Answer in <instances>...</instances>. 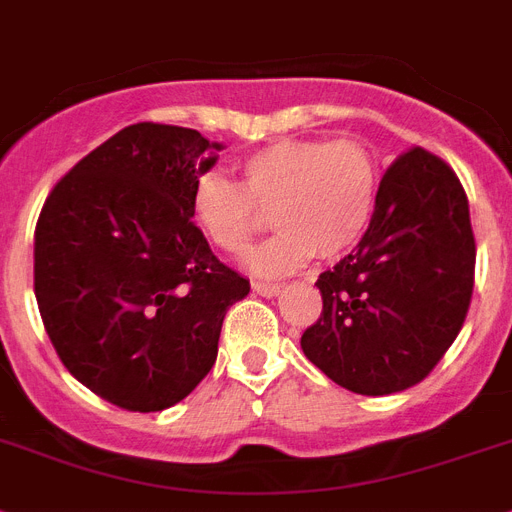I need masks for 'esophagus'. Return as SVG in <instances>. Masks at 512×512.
Segmentation results:
<instances>
[{"mask_svg": "<svg viewBox=\"0 0 512 512\" xmlns=\"http://www.w3.org/2000/svg\"><path fill=\"white\" fill-rule=\"evenodd\" d=\"M252 291H255V294H260V296H276L278 291H281V283H263V281H255L252 283Z\"/></svg>", "mask_w": 512, "mask_h": 512, "instance_id": "1", "label": "esophagus"}]
</instances>
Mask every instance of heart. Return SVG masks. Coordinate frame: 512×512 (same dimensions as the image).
I'll use <instances>...</instances> for the list:
<instances>
[{
	"instance_id": "heart-1",
	"label": "heart",
	"mask_w": 512,
	"mask_h": 512,
	"mask_svg": "<svg viewBox=\"0 0 512 512\" xmlns=\"http://www.w3.org/2000/svg\"><path fill=\"white\" fill-rule=\"evenodd\" d=\"M242 184L205 171L192 187V218L218 249L239 255L273 210L276 236L244 257L257 276H286L312 255H346L375 216L380 171L354 137L278 140L239 161Z\"/></svg>"
}]
</instances>
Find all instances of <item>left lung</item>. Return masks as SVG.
Returning a JSON list of instances; mask_svg holds the SVG:
<instances>
[{
	"instance_id": "8db88e82",
	"label": "left lung",
	"mask_w": 512,
	"mask_h": 512,
	"mask_svg": "<svg viewBox=\"0 0 512 512\" xmlns=\"http://www.w3.org/2000/svg\"><path fill=\"white\" fill-rule=\"evenodd\" d=\"M474 265L463 184L435 153L411 148L382 176L362 242L317 278L322 315L304 330V356L351 393L411 388L463 328Z\"/></svg>"
}]
</instances>
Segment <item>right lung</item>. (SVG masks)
Instances as JSON below:
<instances>
[{
    "label": "right lung",
    "instance_id": "right-lung-1",
    "mask_svg": "<svg viewBox=\"0 0 512 512\" xmlns=\"http://www.w3.org/2000/svg\"><path fill=\"white\" fill-rule=\"evenodd\" d=\"M221 143L140 122L57 182L36 223L41 320L75 380L127 411H163L216 364L226 309L249 281L192 223V187Z\"/></svg>",
    "mask_w": 512,
    "mask_h": 512
}]
</instances>
